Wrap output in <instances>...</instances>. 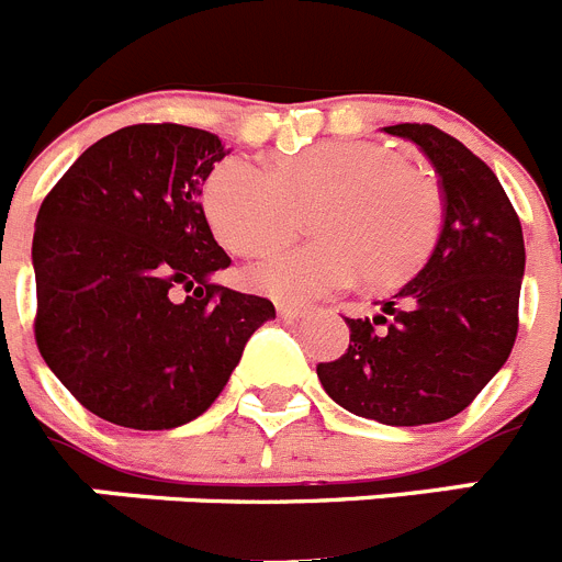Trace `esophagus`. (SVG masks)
I'll list each match as a JSON object with an SVG mask.
<instances>
[{"label":"esophagus","mask_w":562,"mask_h":562,"mask_svg":"<svg viewBox=\"0 0 562 562\" xmlns=\"http://www.w3.org/2000/svg\"><path fill=\"white\" fill-rule=\"evenodd\" d=\"M301 315H304V310H301V306L278 304V317H281V321H297Z\"/></svg>","instance_id":"esophagus-1"}]
</instances>
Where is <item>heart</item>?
I'll use <instances>...</instances> for the list:
<instances>
[{
    "mask_svg": "<svg viewBox=\"0 0 562 562\" xmlns=\"http://www.w3.org/2000/svg\"><path fill=\"white\" fill-rule=\"evenodd\" d=\"M312 202L317 238L258 261L247 272L252 290L304 304L360 272L369 286L400 284L425 265L439 236V188L396 148L371 140H317L272 168L231 157L202 191L213 233L238 256L286 241Z\"/></svg>",
    "mask_w": 562,
    "mask_h": 562,
    "instance_id": "b5f03b06",
    "label": "heart"
}]
</instances>
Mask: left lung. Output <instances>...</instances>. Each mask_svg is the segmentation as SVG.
Wrapping results in <instances>:
<instances>
[{
    "mask_svg": "<svg viewBox=\"0 0 562 562\" xmlns=\"http://www.w3.org/2000/svg\"><path fill=\"white\" fill-rule=\"evenodd\" d=\"M385 132L425 151L439 173L445 225L382 312L346 317L349 349L317 366L326 394L366 419L414 428L445 422L481 394L518 335L524 231L493 168L430 123Z\"/></svg>",
    "mask_w": 562,
    "mask_h": 562,
    "instance_id": "8db88e82",
    "label": "left lung"
}]
</instances>
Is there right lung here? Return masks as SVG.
<instances>
[{
  "label": "right lung",
  "instance_id": "obj_1",
  "mask_svg": "<svg viewBox=\"0 0 562 562\" xmlns=\"http://www.w3.org/2000/svg\"><path fill=\"white\" fill-rule=\"evenodd\" d=\"M225 154L205 128H117L38 207V351L112 425L168 430L205 414L252 331L276 317L267 297L211 284L231 256L200 196Z\"/></svg>",
  "mask_w": 562,
  "mask_h": 562
}]
</instances>
